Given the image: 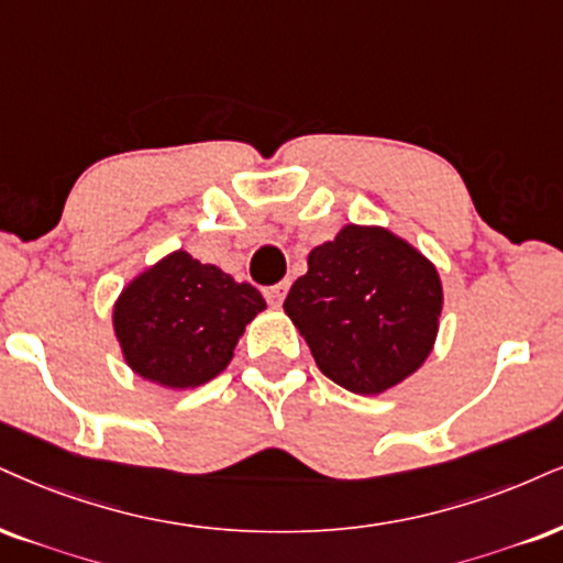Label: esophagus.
<instances>
[{
	"label": "esophagus",
	"mask_w": 563,
	"mask_h": 563,
	"mask_svg": "<svg viewBox=\"0 0 563 563\" xmlns=\"http://www.w3.org/2000/svg\"><path fill=\"white\" fill-rule=\"evenodd\" d=\"M263 295H266L268 305H276V308H279V305L284 302V297H287V284H274V287H268Z\"/></svg>",
	"instance_id": "1"
}]
</instances>
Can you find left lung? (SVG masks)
Listing matches in <instances>:
<instances>
[{"label":"left lung","instance_id":"left-lung-1","mask_svg":"<svg viewBox=\"0 0 563 563\" xmlns=\"http://www.w3.org/2000/svg\"><path fill=\"white\" fill-rule=\"evenodd\" d=\"M441 302L439 274L418 250L386 229L350 224L310 250L284 310L323 376L346 391L380 394L428 357Z\"/></svg>","mask_w":563,"mask_h":563}]
</instances>
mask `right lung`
Segmentation results:
<instances>
[{
    "label": "right lung",
    "instance_id": "right-lung-1",
    "mask_svg": "<svg viewBox=\"0 0 563 563\" xmlns=\"http://www.w3.org/2000/svg\"><path fill=\"white\" fill-rule=\"evenodd\" d=\"M263 308L253 284L177 250L124 289L114 331L137 376L192 388L224 371L245 323Z\"/></svg>",
    "mask_w": 563,
    "mask_h": 563
}]
</instances>
